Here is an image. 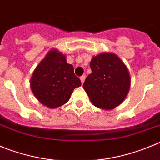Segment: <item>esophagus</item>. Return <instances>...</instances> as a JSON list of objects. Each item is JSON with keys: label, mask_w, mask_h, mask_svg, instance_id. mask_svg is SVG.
I'll return each instance as SVG.
<instances>
[{"label": "esophagus", "mask_w": 160, "mask_h": 160, "mask_svg": "<svg viewBox=\"0 0 160 160\" xmlns=\"http://www.w3.org/2000/svg\"><path fill=\"white\" fill-rule=\"evenodd\" d=\"M85 79H86V76H85V75H82V76H81V77H80V80H81L82 83L84 82Z\"/></svg>", "instance_id": "1"}]
</instances>
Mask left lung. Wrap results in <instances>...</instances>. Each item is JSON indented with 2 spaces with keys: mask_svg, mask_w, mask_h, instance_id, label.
<instances>
[{
  "mask_svg": "<svg viewBox=\"0 0 160 160\" xmlns=\"http://www.w3.org/2000/svg\"><path fill=\"white\" fill-rule=\"evenodd\" d=\"M91 73L83 88L91 102L98 108L111 110L122 102L131 84L128 68L114 53H101L90 62Z\"/></svg>",
  "mask_w": 160,
  "mask_h": 160,
  "instance_id": "left-lung-1",
  "label": "left lung"
}]
</instances>
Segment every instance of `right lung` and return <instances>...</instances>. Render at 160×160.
<instances>
[{
	"mask_svg": "<svg viewBox=\"0 0 160 160\" xmlns=\"http://www.w3.org/2000/svg\"><path fill=\"white\" fill-rule=\"evenodd\" d=\"M82 85L66 56L51 50L37 66L30 80L32 91L42 104L56 108L67 102L76 87Z\"/></svg>",
	"mask_w": 160,
	"mask_h": 160,
	"instance_id": "add662e5",
	"label": "right lung"
}]
</instances>
